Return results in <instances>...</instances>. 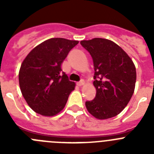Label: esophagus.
<instances>
[{
  "instance_id": "obj_1",
  "label": "esophagus",
  "mask_w": 154,
  "mask_h": 154,
  "mask_svg": "<svg viewBox=\"0 0 154 154\" xmlns=\"http://www.w3.org/2000/svg\"><path fill=\"white\" fill-rule=\"evenodd\" d=\"M84 84H85V81H84V80H82V81L77 82V85H78L79 86H82Z\"/></svg>"
}]
</instances>
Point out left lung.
<instances>
[{
    "mask_svg": "<svg viewBox=\"0 0 154 154\" xmlns=\"http://www.w3.org/2000/svg\"><path fill=\"white\" fill-rule=\"evenodd\" d=\"M93 59V85L96 97L85 102L88 112L98 119H107L120 113L135 89V65L126 51L109 39L95 38L81 41Z\"/></svg>",
    "mask_w": 154,
    "mask_h": 154,
    "instance_id": "8db88e82",
    "label": "left lung"
}]
</instances>
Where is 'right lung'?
I'll return each mask as SVG.
<instances>
[{
  "mask_svg": "<svg viewBox=\"0 0 154 154\" xmlns=\"http://www.w3.org/2000/svg\"><path fill=\"white\" fill-rule=\"evenodd\" d=\"M79 41L62 38L48 39L35 47L22 62L19 85L28 105L44 116L62 111L75 83L69 80L62 64Z\"/></svg>",
  "mask_w": 154,
  "mask_h": 154,
  "instance_id": "add662e5",
  "label": "right lung"
}]
</instances>
